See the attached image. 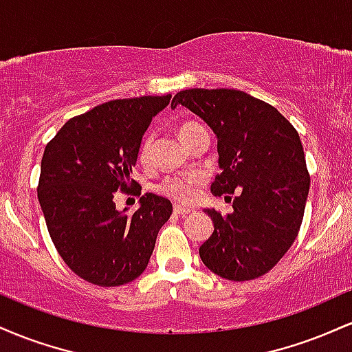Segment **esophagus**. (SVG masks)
Masks as SVG:
<instances>
[{
  "instance_id": "obj_1",
  "label": "esophagus",
  "mask_w": 352,
  "mask_h": 352,
  "mask_svg": "<svg viewBox=\"0 0 352 352\" xmlns=\"http://www.w3.org/2000/svg\"><path fill=\"white\" fill-rule=\"evenodd\" d=\"M192 212H193V208H190V207H184V205H180V204L173 205V213L179 217H187L188 213H192Z\"/></svg>"
}]
</instances>
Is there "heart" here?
<instances>
[{"instance_id":"heart-1","label":"heart","mask_w":352,"mask_h":352,"mask_svg":"<svg viewBox=\"0 0 352 352\" xmlns=\"http://www.w3.org/2000/svg\"><path fill=\"white\" fill-rule=\"evenodd\" d=\"M199 129H204L201 125L195 122H184L179 127V135L182 140L188 139L193 132H197ZM140 162H148L151 159V139H145L142 147H140L139 152ZM201 182L200 173H190V175H180V177H167L157 185V192L162 193L165 197H170V199H175L179 201L188 200L190 197L193 195V190H195V185Z\"/></svg>"}]
</instances>
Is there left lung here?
Here are the masks:
<instances>
[{
    "label": "left lung",
    "instance_id": "8db88e82",
    "mask_svg": "<svg viewBox=\"0 0 352 352\" xmlns=\"http://www.w3.org/2000/svg\"><path fill=\"white\" fill-rule=\"evenodd\" d=\"M170 106L187 107L217 137L213 195L238 193L232 213L204 210L213 233L201 261L230 281L263 276L294 243L305 215L309 175L300 135L273 106L235 89H187Z\"/></svg>",
    "mask_w": 352,
    "mask_h": 352
}]
</instances>
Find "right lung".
I'll list each match as a JSON object with an SVG mask.
<instances>
[{"label": "right lung", "instance_id": "1", "mask_svg": "<svg viewBox=\"0 0 352 352\" xmlns=\"http://www.w3.org/2000/svg\"><path fill=\"white\" fill-rule=\"evenodd\" d=\"M172 96H144L100 104L72 117L44 148L38 199L52 243L78 276L120 286L144 273L157 235L172 215L170 200L140 197L132 215L117 210L127 190L142 137Z\"/></svg>", "mask_w": 352, "mask_h": 352}]
</instances>
